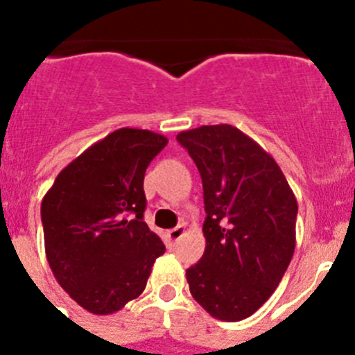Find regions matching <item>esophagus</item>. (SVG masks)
Masks as SVG:
<instances>
[{"instance_id": "obj_1", "label": "esophagus", "mask_w": 355, "mask_h": 355, "mask_svg": "<svg viewBox=\"0 0 355 355\" xmlns=\"http://www.w3.org/2000/svg\"><path fill=\"white\" fill-rule=\"evenodd\" d=\"M184 231H187V229H184V225H178V227L171 229V231H167L168 240H171V241H178L181 236H183Z\"/></svg>"}]
</instances>
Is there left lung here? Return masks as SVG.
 Masks as SVG:
<instances>
[{
  "label": "left lung",
  "instance_id": "obj_1",
  "mask_svg": "<svg viewBox=\"0 0 355 355\" xmlns=\"http://www.w3.org/2000/svg\"><path fill=\"white\" fill-rule=\"evenodd\" d=\"M202 178L206 249L187 270L193 299L216 320L249 318L270 299L295 252L297 199L258 142L231 124L181 131Z\"/></svg>",
  "mask_w": 355,
  "mask_h": 355
}]
</instances>
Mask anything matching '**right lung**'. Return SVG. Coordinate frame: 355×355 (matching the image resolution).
Listing matches in <instances>:
<instances>
[{"instance_id": "1", "label": "right lung", "mask_w": 355, "mask_h": 355, "mask_svg": "<svg viewBox=\"0 0 355 355\" xmlns=\"http://www.w3.org/2000/svg\"><path fill=\"white\" fill-rule=\"evenodd\" d=\"M167 137L121 128L56 175L40 215L46 258L83 309L112 315L146 290L165 245L144 222V175Z\"/></svg>"}]
</instances>
